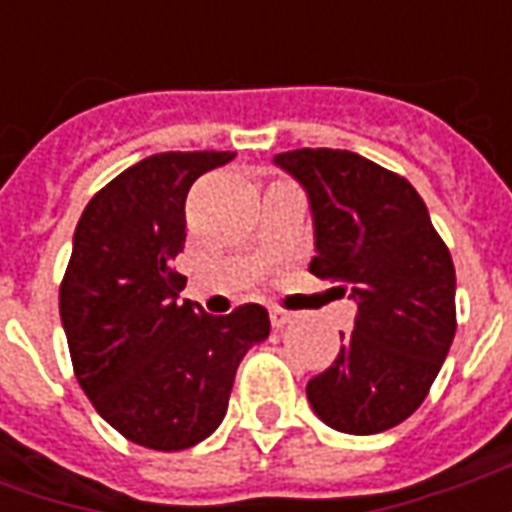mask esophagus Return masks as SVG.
<instances>
[{"instance_id": "obj_1", "label": "esophagus", "mask_w": 512, "mask_h": 512, "mask_svg": "<svg viewBox=\"0 0 512 512\" xmlns=\"http://www.w3.org/2000/svg\"><path fill=\"white\" fill-rule=\"evenodd\" d=\"M268 315H271V326H274V329H285L288 323H293V312L282 310V307H271Z\"/></svg>"}]
</instances>
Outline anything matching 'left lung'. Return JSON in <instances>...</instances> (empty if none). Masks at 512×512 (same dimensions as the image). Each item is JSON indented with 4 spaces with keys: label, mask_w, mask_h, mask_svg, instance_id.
<instances>
[{
    "label": "left lung",
    "mask_w": 512,
    "mask_h": 512,
    "mask_svg": "<svg viewBox=\"0 0 512 512\" xmlns=\"http://www.w3.org/2000/svg\"><path fill=\"white\" fill-rule=\"evenodd\" d=\"M274 164L307 191L315 227L310 271L351 288L354 332L307 384L312 411L340 433L400 425L439 376L455 337V266L417 189L376 161L301 147ZM345 290V288H343Z\"/></svg>",
    "instance_id": "obj_1"
}]
</instances>
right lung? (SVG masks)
Wrapping results in <instances>:
<instances>
[{"mask_svg":"<svg viewBox=\"0 0 512 512\" xmlns=\"http://www.w3.org/2000/svg\"><path fill=\"white\" fill-rule=\"evenodd\" d=\"M235 153H156L87 202L60 285L73 373L95 411L147 450H189L227 414L235 370L271 332L244 304L208 315L178 301L186 279L169 263L186 244L191 183Z\"/></svg>","mask_w":512,"mask_h":512,"instance_id":"add662e5","label":"right lung"}]
</instances>
